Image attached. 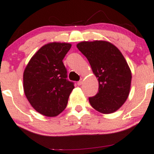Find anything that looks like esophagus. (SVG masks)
<instances>
[{
	"label": "esophagus",
	"instance_id": "1",
	"mask_svg": "<svg viewBox=\"0 0 154 154\" xmlns=\"http://www.w3.org/2000/svg\"><path fill=\"white\" fill-rule=\"evenodd\" d=\"M82 82H83V81H82V80L79 81V82H77V85H82Z\"/></svg>",
	"mask_w": 154,
	"mask_h": 154
}]
</instances>
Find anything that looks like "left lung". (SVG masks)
Segmentation results:
<instances>
[{
  "label": "left lung",
  "instance_id": "8db88e82",
  "mask_svg": "<svg viewBox=\"0 0 154 154\" xmlns=\"http://www.w3.org/2000/svg\"><path fill=\"white\" fill-rule=\"evenodd\" d=\"M78 50L88 60L99 82V92L89 98L96 110L103 114L117 111L130 92L131 72L121 51L110 42L103 40L82 42Z\"/></svg>",
  "mask_w": 154,
  "mask_h": 154
}]
</instances>
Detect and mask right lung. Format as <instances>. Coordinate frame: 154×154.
Listing matches in <instances>:
<instances>
[{"label": "right lung", "instance_id": "obj_1", "mask_svg": "<svg viewBox=\"0 0 154 154\" xmlns=\"http://www.w3.org/2000/svg\"><path fill=\"white\" fill-rule=\"evenodd\" d=\"M69 43L50 42L33 55L23 73L27 99L36 111L55 117L66 107L74 83L66 79L63 59L70 50Z\"/></svg>", "mask_w": 154, "mask_h": 154}]
</instances>
